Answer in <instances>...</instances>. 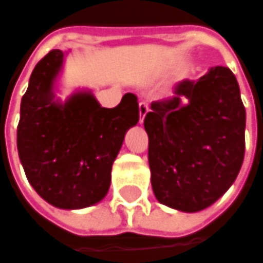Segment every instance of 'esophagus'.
Wrapping results in <instances>:
<instances>
[{"label": "esophagus", "instance_id": "1", "mask_svg": "<svg viewBox=\"0 0 263 263\" xmlns=\"http://www.w3.org/2000/svg\"><path fill=\"white\" fill-rule=\"evenodd\" d=\"M138 107H140V122L142 123L144 122L145 115H147V112H148V103L142 100V102H140V104H138Z\"/></svg>", "mask_w": 263, "mask_h": 263}]
</instances>
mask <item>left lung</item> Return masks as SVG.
<instances>
[{
    "label": "left lung",
    "instance_id": "left-lung-1",
    "mask_svg": "<svg viewBox=\"0 0 263 263\" xmlns=\"http://www.w3.org/2000/svg\"><path fill=\"white\" fill-rule=\"evenodd\" d=\"M144 128L151 186L161 204L183 213L205 210L239 175L246 110L237 80L226 67L177 83L173 95L151 103Z\"/></svg>",
    "mask_w": 263,
    "mask_h": 263
}]
</instances>
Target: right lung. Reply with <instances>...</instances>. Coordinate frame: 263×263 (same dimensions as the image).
<instances>
[{"label": "right lung", "instance_id": "add662e5", "mask_svg": "<svg viewBox=\"0 0 263 263\" xmlns=\"http://www.w3.org/2000/svg\"><path fill=\"white\" fill-rule=\"evenodd\" d=\"M65 53L53 49L33 69L20 104L17 149L33 189L50 205L80 210L103 199L126 131L138 123L137 96L126 93L114 109L91 91L61 102L57 81Z\"/></svg>", "mask_w": 263, "mask_h": 263}]
</instances>
